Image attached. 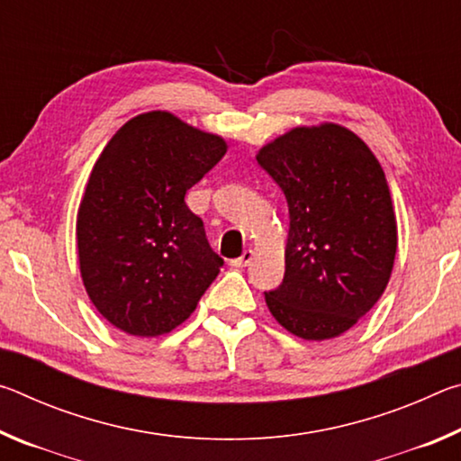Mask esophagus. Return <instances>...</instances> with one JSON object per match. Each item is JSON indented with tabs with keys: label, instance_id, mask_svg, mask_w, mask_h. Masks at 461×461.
Returning a JSON list of instances; mask_svg holds the SVG:
<instances>
[{
	"label": "esophagus",
	"instance_id": "34e87169",
	"mask_svg": "<svg viewBox=\"0 0 461 461\" xmlns=\"http://www.w3.org/2000/svg\"><path fill=\"white\" fill-rule=\"evenodd\" d=\"M252 258H254V252H252V249H244V254H241L240 258L231 260V267H236V268H244V267H248L249 262H252Z\"/></svg>",
	"mask_w": 461,
	"mask_h": 461
}]
</instances>
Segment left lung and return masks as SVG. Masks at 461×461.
I'll use <instances>...</instances> for the list:
<instances>
[{
  "instance_id": "1",
  "label": "left lung",
  "mask_w": 461,
  "mask_h": 461,
  "mask_svg": "<svg viewBox=\"0 0 461 461\" xmlns=\"http://www.w3.org/2000/svg\"><path fill=\"white\" fill-rule=\"evenodd\" d=\"M258 165L288 205L285 278L264 293L296 338H338L376 305L396 254V217L380 162L338 123L294 128L262 148Z\"/></svg>"
}]
</instances>
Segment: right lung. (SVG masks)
Masks as SVG:
<instances>
[{
  "label": "right lung",
  "mask_w": 461,
  "mask_h": 461,
  "mask_svg": "<svg viewBox=\"0 0 461 461\" xmlns=\"http://www.w3.org/2000/svg\"><path fill=\"white\" fill-rule=\"evenodd\" d=\"M225 150L223 138L148 112L101 152L77 215V248L91 303L118 330L173 331L220 275L223 260L185 194Z\"/></svg>",
  "instance_id": "1"
}]
</instances>
